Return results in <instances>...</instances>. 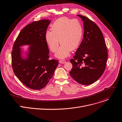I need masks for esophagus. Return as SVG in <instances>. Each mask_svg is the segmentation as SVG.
I'll list each match as a JSON object with an SVG mask.
<instances>
[{
	"mask_svg": "<svg viewBox=\"0 0 122 122\" xmlns=\"http://www.w3.org/2000/svg\"><path fill=\"white\" fill-rule=\"evenodd\" d=\"M59 63L60 64H64L66 63V61L64 60H60L59 61Z\"/></svg>",
	"mask_w": 122,
	"mask_h": 122,
	"instance_id": "1",
	"label": "esophagus"
}]
</instances>
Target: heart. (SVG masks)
I'll list each match as a JSON object with an SVG mask.
<instances>
[{
    "mask_svg": "<svg viewBox=\"0 0 122 122\" xmlns=\"http://www.w3.org/2000/svg\"><path fill=\"white\" fill-rule=\"evenodd\" d=\"M51 30L46 32V41L53 52L57 51L60 42L61 45L55 54L56 57L59 59L67 57L71 51L77 49L83 35L82 26L79 21L66 17L56 20L52 24Z\"/></svg>",
    "mask_w": 122,
    "mask_h": 122,
    "instance_id": "heart-1",
    "label": "heart"
}]
</instances>
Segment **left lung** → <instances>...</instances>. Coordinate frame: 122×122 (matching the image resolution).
<instances>
[{
	"label": "left lung",
	"mask_w": 122,
	"mask_h": 122,
	"mask_svg": "<svg viewBox=\"0 0 122 122\" xmlns=\"http://www.w3.org/2000/svg\"><path fill=\"white\" fill-rule=\"evenodd\" d=\"M83 22V39L75 55L70 60L71 77L82 85H90L101 77L108 57L107 46L102 32L93 21L77 15Z\"/></svg>",
	"instance_id": "obj_1"
}]
</instances>
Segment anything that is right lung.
Segmentation results:
<instances>
[{
	"label": "right lung",
	"mask_w": 122,
	"mask_h": 122,
	"mask_svg": "<svg viewBox=\"0 0 122 122\" xmlns=\"http://www.w3.org/2000/svg\"><path fill=\"white\" fill-rule=\"evenodd\" d=\"M51 20H42L28 24L20 32L12 52L15 75L27 87L33 90L44 88L52 78L58 61L49 60V50L45 33ZM28 45L26 50L21 48Z\"/></svg>",
	"instance_id": "1"
}]
</instances>
